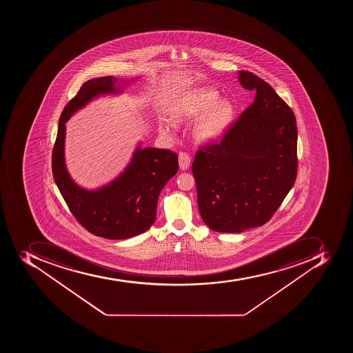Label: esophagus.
I'll use <instances>...</instances> for the list:
<instances>
[{"label":"esophagus","instance_id":"34e87169","mask_svg":"<svg viewBox=\"0 0 353 353\" xmlns=\"http://www.w3.org/2000/svg\"><path fill=\"white\" fill-rule=\"evenodd\" d=\"M190 163H191V157L189 153L180 152L179 153V164L182 170H188L190 168Z\"/></svg>","mask_w":353,"mask_h":353}]
</instances>
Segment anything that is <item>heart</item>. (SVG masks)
<instances>
[{"label":"heart","instance_id":"heart-1","mask_svg":"<svg viewBox=\"0 0 353 353\" xmlns=\"http://www.w3.org/2000/svg\"><path fill=\"white\" fill-rule=\"evenodd\" d=\"M219 92L210 88H197L184 94L173 109V120L201 118L194 128V137L199 141L208 142L219 139L224 134L234 116L233 105L228 100L219 101ZM168 131V127L162 128Z\"/></svg>","mask_w":353,"mask_h":353}]
</instances>
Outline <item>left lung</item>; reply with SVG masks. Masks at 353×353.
Returning <instances> with one entry per match:
<instances>
[{"instance_id":"8db88e82","label":"left lung","mask_w":353,"mask_h":353,"mask_svg":"<svg viewBox=\"0 0 353 353\" xmlns=\"http://www.w3.org/2000/svg\"><path fill=\"white\" fill-rule=\"evenodd\" d=\"M239 81L255 99L221 139L201 145L192 163L203 222L241 233L272 219L297 176V125L292 108L253 72Z\"/></svg>"}]
</instances>
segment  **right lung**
<instances>
[{
  "label": "right lung",
  "instance_id": "add662e5",
  "mask_svg": "<svg viewBox=\"0 0 353 353\" xmlns=\"http://www.w3.org/2000/svg\"><path fill=\"white\" fill-rule=\"evenodd\" d=\"M111 76L86 81L65 105L52 154L56 185L77 222L96 236L125 239L150 228L156 221L160 192L179 170L178 154L167 149L138 148L125 172L97 191L81 189L65 167L64 142L67 120L100 94L114 92Z\"/></svg>",
  "mask_w": 353,
  "mask_h": 353
}]
</instances>
